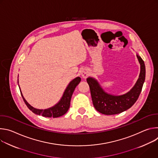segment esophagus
<instances>
[{
	"label": "esophagus",
	"instance_id": "1",
	"mask_svg": "<svg viewBox=\"0 0 158 158\" xmlns=\"http://www.w3.org/2000/svg\"><path fill=\"white\" fill-rule=\"evenodd\" d=\"M87 75H88V71H87V69H82V71H81V76H82V77H84V78H85V77H87Z\"/></svg>",
	"mask_w": 158,
	"mask_h": 158
}]
</instances>
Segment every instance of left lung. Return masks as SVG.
I'll list each match as a JSON object with an SVG mask.
<instances>
[{
    "mask_svg": "<svg viewBox=\"0 0 158 158\" xmlns=\"http://www.w3.org/2000/svg\"><path fill=\"white\" fill-rule=\"evenodd\" d=\"M140 64L139 78L129 91L121 95H114L106 93L97 79L88 77L87 82L91 91L92 100L95 109L100 113L106 115L119 114L129 109L136 102L141 92L145 81L146 68L143 60L136 54Z\"/></svg>",
    "mask_w": 158,
    "mask_h": 158,
    "instance_id": "left-lung-1",
    "label": "left lung"
}]
</instances>
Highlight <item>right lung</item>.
Returning a JSON list of instances; mask_svg holds the SVG:
<instances>
[{"label":"right lung","mask_w":158,"mask_h":158,"mask_svg":"<svg viewBox=\"0 0 158 158\" xmlns=\"http://www.w3.org/2000/svg\"><path fill=\"white\" fill-rule=\"evenodd\" d=\"M81 79L80 77H77L73 80H72L69 82V84L67 85L60 101L54 106L46 109H39L31 106L25 99L23 95H22L20 89V91L22 97L23 98V100L26 103V104L27 105V107L31 111H32V112H34V114H36L37 115H41L42 116L46 117V118H58L63 116L66 113L67 110H68L70 107L71 99L74 89L76 87V86L79 84V83L81 82ZM17 82L19 83V79Z\"/></svg>","instance_id":"add662e5"}]
</instances>
